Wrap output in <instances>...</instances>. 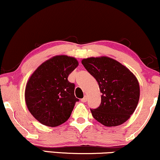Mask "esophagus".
<instances>
[{
  "instance_id": "1",
  "label": "esophagus",
  "mask_w": 160,
  "mask_h": 160,
  "mask_svg": "<svg viewBox=\"0 0 160 160\" xmlns=\"http://www.w3.org/2000/svg\"><path fill=\"white\" fill-rule=\"evenodd\" d=\"M87 100H88V97H87V96H84V98L81 99V101H82V102H87Z\"/></svg>"
}]
</instances>
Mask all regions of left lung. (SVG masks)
I'll return each mask as SVG.
<instances>
[{"mask_svg":"<svg viewBox=\"0 0 160 160\" xmlns=\"http://www.w3.org/2000/svg\"><path fill=\"white\" fill-rule=\"evenodd\" d=\"M84 68L98 82L101 104L91 109L94 119L106 127L125 123L138 106L140 87L135 75L112 58L102 56L84 58Z\"/></svg>","mask_w":160,"mask_h":160,"instance_id":"left-lung-1","label":"left lung"}]
</instances>
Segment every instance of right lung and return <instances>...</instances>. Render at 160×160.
Returning a JSON list of instances; mask_svg holds the SVG:
<instances>
[{"label": "right lung", "mask_w": 160, "mask_h": 160, "mask_svg": "<svg viewBox=\"0 0 160 160\" xmlns=\"http://www.w3.org/2000/svg\"><path fill=\"white\" fill-rule=\"evenodd\" d=\"M75 58L56 55L39 66L26 84L24 98L35 119L47 127H55L70 117L78 99L75 84L68 76L78 67Z\"/></svg>", "instance_id": "1"}]
</instances>
